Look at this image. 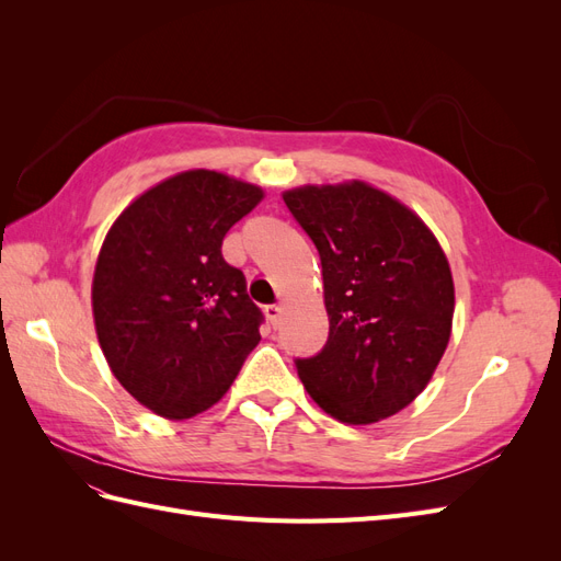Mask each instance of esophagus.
<instances>
[{"label": "esophagus", "mask_w": 561, "mask_h": 561, "mask_svg": "<svg viewBox=\"0 0 561 561\" xmlns=\"http://www.w3.org/2000/svg\"><path fill=\"white\" fill-rule=\"evenodd\" d=\"M264 313H266V320L271 322V325H274V328L280 325V313H283L280 307H266Z\"/></svg>", "instance_id": "34e87169"}]
</instances>
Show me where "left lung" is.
I'll return each instance as SVG.
<instances>
[{
	"label": "left lung",
	"mask_w": 561,
	"mask_h": 561,
	"mask_svg": "<svg viewBox=\"0 0 561 561\" xmlns=\"http://www.w3.org/2000/svg\"><path fill=\"white\" fill-rule=\"evenodd\" d=\"M322 266L328 344L297 360L322 412L369 426L412 404L451 336L454 278L426 222L363 180L283 192Z\"/></svg>",
	"instance_id": "obj_1"
}]
</instances>
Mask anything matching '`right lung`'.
<instances>
[{
    "label": "right lung",
    "mask_w": 561,
    "mask_h": 561,
    "mask_svg": "<svg viewBox=\"0 0 561 561\" xmlns=\"http://www.w3.org/2000/svg\"><path fill=\"white\" fill-rule=\"evenodd\" d=\"M264 198L257 184L184 171L140 194L100 248L91 304L116 381L154 414L210 410L260 344L262 311L222 239Z\"/></svg>",
    "instance_id": "1"
}]
</instances>
